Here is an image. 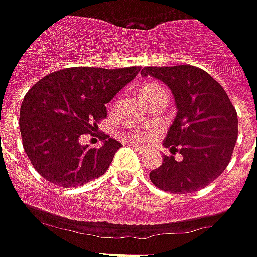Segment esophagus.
I'll list each match as a JSON object with an SVG mask.
<instances>
[{
    "label": "esophagus",
    "mask_w": 257,
    "mask_h": 257,
    "mask_svg": "<svg viewBox=\"0 0 257 257\" xmlns=\"http://www.w3.org/2000/svg\"><path fill=\"white\" fill-rule=\"evenodd\" d=\"M132 148H134V149H137L139 154H145L146 151H148L146 148H144V146H141V145H132Z\"/></svg>",
    "instance_id": "34e87169"
}]
</instances>
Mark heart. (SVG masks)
<instances>
[{
  "mask_svg": "<svg viewBox=\"0 0 257 257\" xmlns=\"http://www.w3.org/2000/svg\"><path fill=\"white\" fill-rule=\"evenodd\" d=\"M156 92H165L164 89H162V86L158 84H148L144 86V89H142V96H145V95H152V93ZM154 135V129H135V131H132V132H129V134H125L123 138H126V139H131V141H137V142H148L151 138Z\"/></svg>",
  "mask_w": 257,
  "mask_h": 257,
  "instance_id": "heart-1",
  "label": "heart"
}]
</instances>
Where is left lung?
I'll return each instance as SVG.
<instances>
[{"instance_id": "left-lung-1", "label": "left lung", "mask_w": 257, "mask_h": 257, "mask_svg": "<svg viewBox=\"0 0 257 257\" xmlns=\"http://www.w3.org/2000/svg\"><path fill=\"white\" fill-rule=\"evenodd\" d=\"M141 75L169 86L178 111L164 142L172 156L164 155L162 165L151 171L152 183L176 195L208 186L226 169L237 139V113L227 93L192 65L145 67ZM175 152L181 160L174 159Z\"/></svg>"}]
</instances>
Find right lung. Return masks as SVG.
I'll use <instances>...</instances> for the list:
<instances>
[{
  "label": "right lung",
  "instance_id": "right-lung-1",
  "mask_svg": "<svg viewBox=\"0 0 257 257\" xmlns=\"http://www.w3.org/2000/svg\"><path fill=\"white\" fill-rule=\"evenodd\" d=\"M139 69L65 68L44 76L27 92L20 109V131L24 151L42 178L62 188H75L108 171L122 144L101 134V148H88L79 138L98 129V122L106 118L105 105Z\"/></svg>",
  "mask_w": 257,
  "mask_h": 257
}]
</instances>
